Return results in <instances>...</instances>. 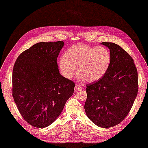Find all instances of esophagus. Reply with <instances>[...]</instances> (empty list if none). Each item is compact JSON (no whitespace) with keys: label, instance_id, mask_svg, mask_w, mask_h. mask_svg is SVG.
<instances>
[{"label":"esophagus","instance_id":"obj_1","mask_svg":"<svg viewBox=\"0 0 148 148\" xmlns=\"http://www.w3.org/2000/svg\"><path fill=\"white\" fill-rule=\"evenodd\" d=\"M80 89H81V86H80L78 85V84H76V85L75 86V87H74V90H75V91H77V90H79Z\"/></svg>","mask_w":148,"mask_h":148}]
</instances>
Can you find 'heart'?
I'll use <instances>...</instances> for the list:
<instances>
[{
    "mask_svg": "<svg viewBox=\"0 0 148 148\" xmlns=\"http://www.w3.org/2000/svg\"><path fill=\"white\" fill-rule=\"evenodd\" d=\"M111 62V54L106 47L77 44L66 51L59 60L60 73L71 79L79 73L80 79L89 82L99 80L106 74Z\"/></svg>",
    "mask_w": 148,
    "mask_h": 148,
    "instance_id": "1",
    "label": "heart"
}]
</instances>
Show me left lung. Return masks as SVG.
Listing matches in <instances>:
<instances>
[{"label": "left lung", "mask_w": 148, "mask_h": 148, "mask_svg": "<svg viewBox=\"0 0 148 148\" xmlns=\"http://www.w3.org/2000/svg\"><path fill=\"white\" fill-rule=\"evenodd\" d=\"M102 44L109 49L111 65L101 79L86 85L84 109L92 123L108 128L119 124L130 112L138 92V75L126 51L115 43Z\"/></svg>", "instance_id": "8db88e82"}]
</instances>
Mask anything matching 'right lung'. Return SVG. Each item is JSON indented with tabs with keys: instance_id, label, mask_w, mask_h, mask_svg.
<instances>
[{
	"instance_id": "1",
	"label": "right lung",
	"mask_w": 148,
	"mask_h": 148,
	"mask_svg": "<svg viewBox=\"0 0 148 148\" xmlns=\"http://www.w3.org/2000/svg\"><path fill=\"white\" fill-rule=\"evenodd\" d=\"M63 41L39 42L18 56L12 72V96L25 121L45 127L58 118L75 84L59 73L57 58Z\"/></svg>"
}]
</instances>
